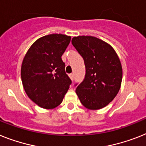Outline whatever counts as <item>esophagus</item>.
Wrapping results in <instances>:
<instances>
[{"label":"esophagus","mask_w":146,"mask_h":146,"mask_svg":"<svg viewBox=\"0 0 146 146\" xmlns=\"http://www.w3.org/2000/svg\"><path fill=\"white\" fill-rule=\"evenodd\" d=\"M69 77H70L71 80H74V74H69Z\"/></svg>","instance_id":"esophagus-1"}]
</instances>
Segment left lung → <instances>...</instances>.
<instances>
[{
  "mask_svg": "<svg viewBox=\"0 0 146 146\" xmlns=\"http://www.w3.org/2000/svg\"><path fill=\"white\" fill-rule=\"evenodd\" d=\"M72 43L86 67L84 80L75 84L76 93L86 108L102 109L114 99L121 86L122 68L119 56L111 45L96 37L75 36Z\"/></svg>",
  "mask_w": 146,
  "mask_h": 146,
  "instance_id": "8db88e82",
  "label": "left lung"
}]
</instances>
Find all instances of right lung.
Returning <instances> with one entry per match:
<instances>
[{
  "label": "right lung",
  "instance_id": "right-lung-1",
  "mask_svg": "<svg viewBox=\"0 0 146 146\" xmlns=\"http://www.w3.org/2000/svg\"><path fill=\"white\" fill-rule=\"evenodd\" d=\"M71 36L50 34L37 39L27 50L21 65V81L30 98L40 108L53 109L62 103L72 80L61 56Z\"/></svg>",
  "mask_w": 146,
  "mask_h": 146
}]
</instances>
